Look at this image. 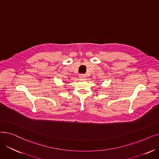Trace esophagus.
<instances>
[{"instance_id": "34e87169", "label": "esophagus", "mask_w": 159, "mask_h": 159, "mask_svg": "<svg viewBox=\"0 0 159 159\" xmlns=\"http://www.w3.org/2000/svg\"><path fill=\"white\" fill-rule=\"evenodd\" d=\"M79 78L80 79H86V75L84 74H80L79 75Z\"/></svg>"}]
</instances>
